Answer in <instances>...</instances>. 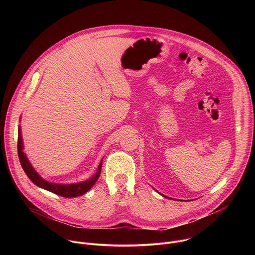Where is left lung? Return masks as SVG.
<instances>
[{"instance_id":"1","label":"left lung","mask_w":255,"mask_h":255,"mask_svg":"<svg viewBox=\"0 0 255 255\" xmlns=\"http://www.w3.org/2000/svg\"><path fill=\"white\" fill-rule=\"evenodd\" d=\"M162 196H163V195H162ZM163 197H164V196H163ZM165 198H166V197H165Z\"/></svg>"}]
</instances>
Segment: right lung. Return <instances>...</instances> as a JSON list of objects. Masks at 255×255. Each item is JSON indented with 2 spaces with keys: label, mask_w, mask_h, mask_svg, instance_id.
Returning a JSON list of instances; mask_svg holds the SVG:
<instances>
[{
  "label": "right lung",
  "mask_w": 255,
  "mask_h": 255,
  "mask_svg": "<svg viewBox=\"0 0 255 255\" xmlns=\"http://www.w3.org/2000/svg\"><path fill=\"white\" fill-rule=\"evenodd\" d=\"M17 148H18V156H19L20 163H21L25 173L30 178L32 183L35 184L36 186H38V187L46 190V191H49L53 194H56L58 196L64 197V198H75V197H79V196H82V195L86 194L95 185V183L98 180V178L100 176V173H101L102 161H101L95 175H93L91 178H89L85 181H82V183L71 184V185H59V184L49 183V181H46L37 172H36V170L33 168L31 163L29 162L26 154L23 152V142H22V135H21L20 126L18 128V145H17Z\"/></svg>",
  "instance_id": "obj_1"
}]
</instances>
